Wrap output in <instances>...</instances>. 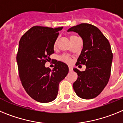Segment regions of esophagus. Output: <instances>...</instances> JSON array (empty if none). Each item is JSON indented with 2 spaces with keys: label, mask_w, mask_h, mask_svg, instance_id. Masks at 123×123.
<instances>
[{
  "label": "esophagus",
  "mask_w": 123,
  "mask_h": 123,
  "mask_svg": "<svg viewBox=\"0 0 123 123\" xmlns=\"http://www.w3.org/2000/svg\"><path fill=\"white\" fill-rule=\"evenodd\" d=\"M69 70L70 72L72 71V67H71V66H69Z\"/></svg>",
  "instance_id": "34e87169"
}]
</instances>
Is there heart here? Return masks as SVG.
Returning a JSON list of instances; mask_svg holds the SVG:
<instances>
[{
  "instance_id": "heart-1",
  "label": "heart",
  "mask_w": 123,
  "mask_h": 123,
  "mask_svg": "<svg viewBox=\"0 0 123 123\" xmlns=\"http://www.w3.org/2000/svg\"><path fill=\"white\" fill-rule=\"evenodd\" d=\"M76 38V36H71L70 37V40L71 41L72 39H74V38ZM56 44H57V41H55V43H54V47L56 46ZM61 60L63 62H64L66 63H68V64H70V63H71V62H72V58L70 57V56H69V55H67V54H64V55H62L61 57Z\"/></svg>"
}]
</instances>
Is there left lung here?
Wrapping results in <instances>:
<instances>
[{
  "mask_svg": "<svg viewBox=\"0 0 123 123\" xmlns=\"http://www.w3.org/2000/svg\"><path fill=\"white\" fill-rule=\"evenodd\" d=\"M68 31L76 32L83 39V49L75 65L86 66L85 71L73 69L78 75L74 90L81 98H94L103 91L110 77L113 53L110 43L98 28L88 23L72 26Z\"/></svg>",
  "mask_w": 123,
  "mask_h": 123,
  "instance_id": "8db88e82",
  "label": "left lung"
}]
</instances>
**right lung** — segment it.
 <instances>
[{
    "mask_svg": "<svg viewBox=\"0 0 123 123\" xmlns=\"http://www.w3.org/2000/svg\"><path fill=\"white\" fill-rule=\"evenodd\" d=\"M62 29L33 26L19 42L17 61L20 79L26 93L38 102L55 100L59 84L69 72L68 66L62 62L57 61L52 70L44 66L54 53V43Z\"/></svg>",
    "mask_w": 123,
    "mask_h": 123,
    "instance_id": "1",
    "label": "right lung"
}]
</instances>
